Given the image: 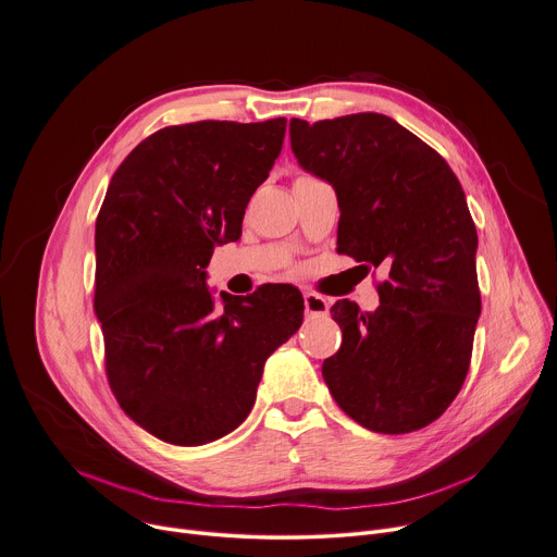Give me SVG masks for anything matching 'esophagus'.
I'll use <instances>...</instances> for the list:
<instances>
[{"mask_svg":"<svg viewBox=\"0 0 557 557\" xmlns=\"http://www.w3.org/2000/svg\"><path fill=\"white\" fill-rule=\"evenodd\" d=\"M305 311L311 318L329 315V299L318 293H305Z\"/></svg>","mask_w":557,"mask_h":557,"instance_id":"1","label":"esophagus"}]
</instances>
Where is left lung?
I'll return each mask as SVG.
<instances>
[{"mask_svg":"<svg viewBox=\"0 0 557 557\" xmlns=\"http://www.w3.org/2000/svg\"><path fill=\"white\" fill-rule=\"evenodd\" d=\"M299 166L335 188L337 250L388 267L380 307H331L342 346L322 364L339 409L399 435L435 422L460 393L482 311L478 231L444 158L380 113L290 120Z\"/></svg>","mask_w":557,"mask_h":557,"instance_id":"1","label":"left lung"}]
</instances>
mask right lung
Instances as JSON below:
<instances>
[{"mask_svg":"<svg viewBox=\"0 0 557 557\" xmlns=\"http://www.w3.org/2000/svg\"><path fill=\"white\" fill-rule=\"evenodd\" d=\"M286 120L166 126L115 171L95 224V313L122 411L169 444L199 446L237 429L264 362L299 326L301 293L269 284L215 313L207 267L235 242L269 177Z\"/></svg>","mask_w":557,"mask_h":557,"instance_id":"add662e5","label":"right lung"}]
</instances>
